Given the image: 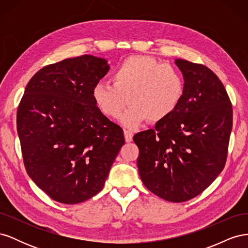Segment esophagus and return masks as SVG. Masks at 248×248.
I'll return each instance as SVG.
<instances>
[{
    "label": "esophagus",
    "instance_id": "34e87169",
    "mask_svg": "<svg viewBox=\"0 0 248 248\" xmlns=\"http://www.w3.org/2000/svg\"><path fill=\"white\" fill-rule=\"evenodd\" d=\"M124 137H125V140H126L127 142H130V141L132 140V138H133V133H132V131H130V130L125 129V130H124Z\"/></svg>",
    "mask_w": 248,
    "mask_h": 248
}]
</instances>
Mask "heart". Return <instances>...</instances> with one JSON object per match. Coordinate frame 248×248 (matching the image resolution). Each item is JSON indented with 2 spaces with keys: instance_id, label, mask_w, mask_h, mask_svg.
Masks as SVG:
<instances>
[{
  "instance_id": "heart-1",
  "label": "heart",
  "mask_w": 248,
  "mask_h": 248,
  "mask_svg": "<svg viewBox=\"0 0 248 248\" xmlns=\"http://www.w3.org/2000/svg\"><path fill=\"white\" fill-rule=\"evenodd\" d=\"M111 82H97L92 90L95 104L102 114L119 118L127 103L130 108L121 118L127 127L147 119L158 122L170 117L184 95V78L177 67L161 64L146 56L124 59L112 72Z\"/></svg>"
}]
</instances>
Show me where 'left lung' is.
I'll return each mask as SVG.
<instances>
[{
  "label": "left lung",
  "mask_w": 248,
  "mask_h": 248,
  "mask_svg": "<svg viewBox=\"0 0 248 248\" xmlns=\"http://www.w3.org/2000/svg\"><path fill=\"white\" fill-rule=\"evenodd\" d=\"M184 78L177 109L137 133L138 169L142 183L159 198L186 202L204 191L224 168L232 108L222 82L208 67L176 59Z\"/></svg>",
  "instance_id": "8db88e82"
}]
</instances>
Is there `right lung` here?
I'll return each instance as SVG.
<instances>
[{
	"label": "right lung",
	"instance_id": "add662e5",
	"mask_svg": "<svg viewBox=\"0 0 248 248\" xmlns=\"http://www.w3.org/2000/svg\"><path fill=\"white\" fill-rule=\"evenodd\" d=\"M108 70L102 58L65 59L43 67L25 89L16 117L25 167L59 202L78 204L98 193L125 142L92 96Z\"/></svg>",
	"mask_w": 248,
	"mask_h": 248
}]
</instances>
